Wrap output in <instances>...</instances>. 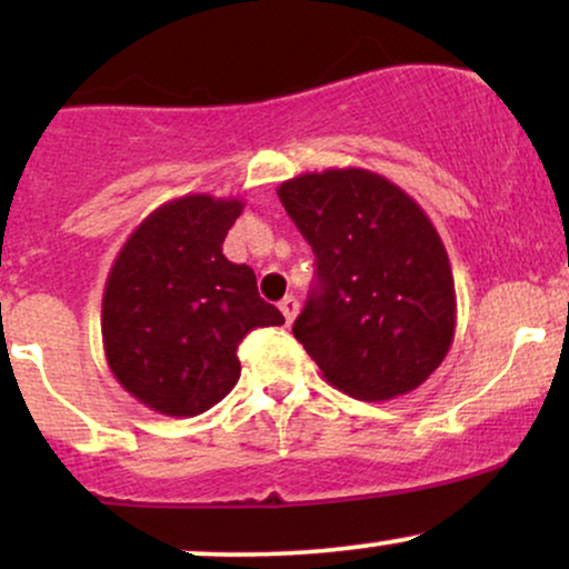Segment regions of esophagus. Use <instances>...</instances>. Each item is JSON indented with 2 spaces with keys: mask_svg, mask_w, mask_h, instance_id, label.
Masks as SVG:
<instances>
[{
  "mask_svg": "<svg viewBox=\"0 0 569 569\" xmlns=\"http://www.w3.org/2000/svg\"><path fill=\"white\" fill-rule=\"evenodd\" d=\"M280 312H283L286 316V321H293V318H297V312H299V299L293 297V293H289V297H283L280 299Z\"/></svg>",
  "mask_w": 569,
  "mask_h": 569,
  "instance_id": "1",
  "label": "esophagus"
}]
</instances>
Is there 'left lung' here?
<instances>
[{"mask_svg": "<svg viewBox=\"0 0 569 569\" xmlns=\"http://www.w3.org/2000/svg\"><path fill=\"white\" fill-rule=\"evenodd\" d=\"M278 198L318 259L293 337L323 380L358 401L420 388L457 326L452 264L420 202L367 168L293 176Z\"/></svg>", "mask_w": 569, "mask_h": 569, "instance_id": "1", "label": "left lung"}]
</instances>
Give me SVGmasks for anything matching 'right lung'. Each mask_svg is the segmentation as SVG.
I'll return each mask as SVG.
<instances>
[{
  "label": "right lung",
  "instance_id": "right-lung-1",
  "mask_svg": "<svg viewBox=\"0 0 569 569\" xmlns=\"http://www.w3.org/2000/svg\"><path fill=\"white\" fill-rule=\"evenodd\" d=\"M238 194H181L154 208L117 253L101 299L103 356L136 401L194 417L240 380L238 345L286 318L248 264L221 253L243 213Z\"/></svg>",
  "mask_w": 569,
  "mask_h": 569
}]
</instances>
